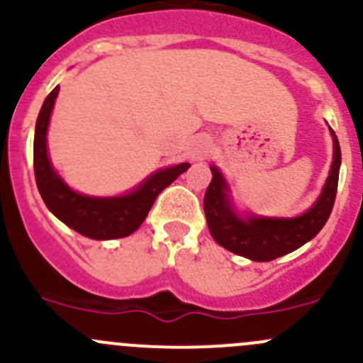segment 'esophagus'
<instances>
[{
  "label": "esophagus",
  "instance_id": "obj_1",
  "mask_svg": "<svg viewBox=\"0 0 363 363\" xmlns=\"http://www.w3.org/2000/svg\"><path fill=\"white\" fill-rule=\"evenodd\" d=\"M211 152V140L207 137H196L191 142V149H189V156L191 160H203L207 158Z\"/></svg>",
  "mask_w": 363,
  "mask_h": 363
}]
</instances>
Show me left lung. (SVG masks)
Here are the masks:
<instances>
[{
  "label": "left lung",
  "mask_w": 363,
  "mask_h": 363,
  "mask_svg": "<svg viewBox=\"0 0 363 363\" xmlns=\"http://www.w3.org/2000/svg\"><path fill=\"white\" fill-rule=\"evenodd\" d=\"M334 163L325 188L318 202L306 212L294 219L272 218H247L242 219L233 212L226 196V182L216 167H211L212 181L205 191L203 211L208 230L216 242L225 250L255 259V262H272L279 256L298 250L300 246L318 235L325 226L334 208L337 195L340 147L334 130Z\"/></svg>",
  "instance_id": "8db88e82"
}]
</instances>
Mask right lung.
<instances>
[{
    "label": "right lung",
    "mask_w": 363,
    "mask_h": 363,
    "mask_svg": "<svg viewBox=\"0 0 363 363\" xmlns=\"http://www.w3.org/2000/svg\"><path fill=\"white\" fill-rule=\"evenodd\" d=\"M60 87H54L45 98L36 119L33 164L38 191L49 211L57 219L79 232L80 235L96 240H111L128 237L144 223L156 196L189 168V163L175 164L156 172L133 193L117 199H93L69 189L50 167L47 156V126Z\"/></svg>",
    "instance_id": "right-lung-1"
}]
</instances>
